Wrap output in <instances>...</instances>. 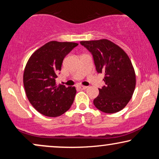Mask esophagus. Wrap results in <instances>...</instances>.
I'll return each instance as SVG.
<instances>
[{
	"mask_svg": "<svg viewBox=\"0 0 159 159\" xmlns=\"http://www.w3.org/2000/svg\"><path fill=\"white\" fill-rule=\"evenodd\" d=\"M78 88H79L80 90H86L87 88V87L86 86H83V85H78Z\"/></svg>",
	"mask_w": 159,
	"mask_h": 159,
	"instance_id": "esophagus-1",
	"label": "esophagus"
}]
</instances>
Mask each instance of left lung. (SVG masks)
<instances>
[{"label": "left lung", "instance_id": "left-lung-1", "mask_svg": "<svg viewBox=\"0 0 159 159\" xmlns=\"http://www.w3.org/2000/svg\"><path fill=\"white\" fill-rule=\"evenodd\" d=\"M91 53L98 73L105 75V85L93 100L97 109L107 114L121 111L130 101L136 84L134 68L121 48L107 39L81 41Z\"/></svg>", "mask_w": 159, "mask_h": 159}]
</instances>
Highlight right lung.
<instances>
[{
    "instance_id": "right-lung-1",
    "label": "right lung",
    "mask_w": 159,
    "mask_h": 159,
    "mask_svg": "<svg viewBox=\"0 0 159 159\" xmlns=\"http://www.w3.org/2000/svg\"><path fill=\"white\" fill-rule=\"evenodd\" d=\"M78 44L51 41L30 56L23 75L24 87L29 102L46 116H61L72 106L75 87L57 84L65 57Z\"/></svg>"
}]
</instances>
